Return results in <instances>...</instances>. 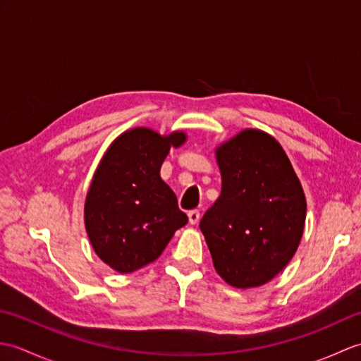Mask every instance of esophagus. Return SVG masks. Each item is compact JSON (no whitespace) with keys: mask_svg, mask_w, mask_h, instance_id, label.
<instances>
[{"mask_svg":"<svg viewBox=\"0 0 361 361\" xmlns=\"http://www.w3.org/2000/svg\"><path fill=\"white\" fill-rule=\"evenodd\" d=\"M188 217H189V224H190V225H197L198 220H200V211H198V209L189 211Z\"/></svg>","mask_w":361,"mask_h":361,"instance_id":"34e87169","label":"esophagus"}]
</instances>
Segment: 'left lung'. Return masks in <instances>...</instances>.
I'll use <instances>...</instances> for the list:
<instances>
[{"mask_svg":"<svg viewBox=\"0 0 361 361\" xmlns=\"http://www.w3.org/2000/svg\"><path fill=\"white\" fill-rule=\"evenodd\" d=\"M221 194L200 220L216 271L229 286H264L301 242L305 197L279 142L245 130L217 150Z\"/></svg>","mask_w":361,"mask_h":361,"instance_id":"left-lung-1","label":"left lung"}]
</instances>
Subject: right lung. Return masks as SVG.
<instances>
[{
  "label": "right lung",
  "instance_id": "add662e5",
  "mask_svg": "<svg viewBox=\"0 0 361 361\" xmlns=\"http://www.w3.org/2000/svg\"><path fill=\"white\" fill-rule=\"evenodd\" d=\"M185 133L159 136L133 128L114 141L94 173L85 202V226L97 256L119 273H132L163 255L188 224L159 169Z\"/></svg>",
  "mask_w": 361,
  "mask_h": 361
}]
</instances>
